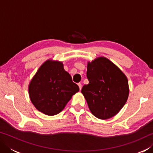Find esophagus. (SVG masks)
Here are the masks:
<instances>
[{
  "label": "esophagus",
  "instance_id": "esophagus-1",
  "mask_svg": "<svg viewBox=\"0 0 153 153\" xmlns=\"http://www.w3.org/2000/svg\"><path fill=\"white\" fill-rule=\"evenodd\" d=\"M78 86H79V90H81V89H82V84L81 83H78Z\"/></svg>",
  "mask_w": 153,
  "mask_h": 153
}]
</instances>
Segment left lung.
Masks as SVG:
<instances>
[{"label":"left lung","mask_w":153,"mask_h":153,"mask_svg":"<svg viewBox=\"0 0 153 153\" xmlns=\"http://www.w3.org/2000/svg\"><path fill=\"white\" fill-rule=\"evenodd\" d=\"M87 78L82 93L93 115L100 120L115 116L126 104L129 95L128 78L118 67L105 57L88 62Z\"/></svg>","instance_id":"8db88e82"}]
</instances>
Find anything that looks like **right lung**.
Here are the masks:
<instances>
[{
  "label": "right lung",
  "mask_w": 153,
  "mask_h": 153,
  "mask_svg": "<svg viewBox=\"0 0 153 153\" xmlns=\"http://www.w3.org/2000/svg\"><path fill=\"white\" fill-rule=\"evenodd\" d=\"M29 95L37 109L47 115L61 112L79 91L61 62L48 60L38 69L29 85Z\"/></svg>",
  "instance_id": "right-lung-1"
}]
</instances>
